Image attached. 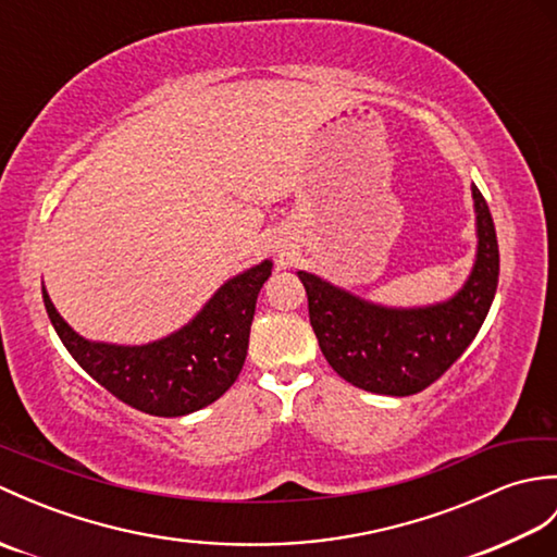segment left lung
Here are the masks:
<instances>
[{
  "mask_svg": "<svg viewBox=\"0 0 557 557\" xmlns=\"http://www.w3.org/2000/svg\"><path fill=\"white\" fill-rule=\"evenodd\" d=\"M476 260L453 299L393 309L339 289L311 272L297 275L309 294V318L323 357L339 377L375 395L407 397L435 383L476 337L498 289V236L486 198L471 186Z\"/></svg>",
  "mask_w": 557,
  "mask_h": 557,
  "instance_id": "left-lung-1",
  "label": "left lung"
}]
</instances>
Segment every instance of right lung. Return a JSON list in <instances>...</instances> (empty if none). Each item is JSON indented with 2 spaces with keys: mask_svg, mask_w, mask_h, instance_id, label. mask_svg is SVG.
Returning <instances> with one entry per match:
<instances>
[{
  "mask_svg": "<svg viewBox=\"0 0 557 557\" xmlns=\"http://www.w3.org/2000/svg\"><path fill=\"white\" fill-rule=\"evenodd\" d=\"M270 272V260L239 272L182 330L136 347L81 337L45 287L42 301L71 357L108 393L152 417H184L212 405L242 373L256 299Z\"/></svg>",
  "mask_w": 557,
  "mask_h": 557,
  "instance_id": "right-lung-1",
  "label": "right lung"
}]
</instances>
